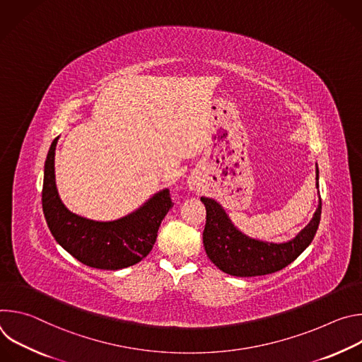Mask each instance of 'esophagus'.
<instances>
[{
    "instance_id": "obj_1",
    "label": "esophagus",
    "mask_w": 362,
    "mask_h": 362,
    "mask_svg": "<svg viewBox=\"0 0 362 362\" xmlns=\"http://www.w3.org/2000/svg\"><path fill=\"white\" fill-rule=\"evenodd\" d=\"M187 183H189V187H190V189H194V187L197 186V183H196V180H194L193 177H192V179H189V182H187Z\"/></svg>"
}]
</instances>
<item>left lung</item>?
I'll return each mask as SVG.
<instances>
[{
    "instance_id": "left-lung-1",
    "label": "left lung",
    "mask_w": 362,
    "mask_h": 362,
    "mask_svg": "<svg viewBox=\"0 0 362 362\" xmlns=\"http://www.w3.org/2000/svg\"><path fill=\"white\" fill-rule=\"evenodd\" d=\"M317 165V187H320ZM206 208L203 245L209 259L232 276H259L278 272L293 262L309 246L321 221V196L318 208L309 222L293 239L282 243L265 242L242 233L228 214L212 197H200Z\"/></svg>"
}]
</instances>
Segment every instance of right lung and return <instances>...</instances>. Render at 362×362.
I'll return each mask as SVG.
<instances>
[{
  "mask_svg": "<svg viewBox=\"0 0 362 362\" xmlns=\"http://www.w3.org/2000/svg\"><path fill=\"white\" fill-rule=\"evenodd\" d=\"M57 139L49 146L42 183V212L51 235L81 264L117 271L148 255L158 230L173 208L169 189L154 193L134 212L110 222L91 221L70 212L59 196L54 173Z\"/></svg>",
  "mask_w": 362,
  "mask_h": 362,
  "instance_id": "add662e5",
  "label": "right lung"
}]
</instances>
